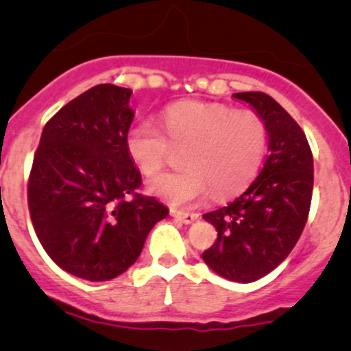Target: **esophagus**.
<instances>
[{
    "instance_id": "esophagus-1",
    "label": "esophagus",
    "mask_w": 351,
    "mask_h": 351,
    "mask_svg": "<svg viewBox=\"0 0 351 351\" xmlns=\"http://www.w3.org/2000/svg\"><path fill=\"white\" fill-rule=\"evenodd\" d=\"M171 215L176 219V221L183 222V224H192L193 221H197V214H189V212H180V210H171Z\"/></svg>"
}]
</instances>
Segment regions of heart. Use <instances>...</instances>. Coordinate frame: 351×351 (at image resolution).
I'll return each mask as SVG.
<instances>
[{"label":"heart","instance_id":"heart-1","mask_svg":"<svg viewBox=\"0 0 351 351\" xmlns=\"http://www.w3.org/2000/svg\"><path fill=\"white\" fill-rule=\"evenodd\" d=\"M168 136L151 120H137L125 136L127 153L146 176L158 175L171 158V147H186L182 171L166 173L149 183L154 195L173 205H193L214 193L239 192L256 175L267 151L265 120L253 110L219 104L182 101L161 113Z\"/></svg>","mask_w":351,"mask_h":351}]
</instances>
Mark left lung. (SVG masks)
<instances>
[{
  "mask_svg": "<svg viewBox=\"0 0 351 351\" xmlns=\"http://www.w3.org/2000/svg\"><path fill=\"white\" fill-rule=\"evenodd\" d=\"M232 97L265 120L270 153L246 192L204 214L217 239L202 258L221 277L250 284L275 270L299 241L313 198L314 165L306 134L274 98L261 91Z\"/></svg>",
  "mask_w": 351,
  "mask_h": 351,
  "instance_id": "1",
  "label": "left lung"
}]
</instances>
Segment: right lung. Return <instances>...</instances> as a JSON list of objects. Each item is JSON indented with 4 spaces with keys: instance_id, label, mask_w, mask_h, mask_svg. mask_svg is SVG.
Returning a JSON list of instances; mask_svg holds the SVG:
<instances>
[{
    "instance_id": "right-lung-1",
    "label": "right lung",
    "mask_w": 351,
    "mask_h": 351,
    "mask_svg": "<svg viewBox=\"0 0 351 351\" xmlns=\"http://www.w3.org/2000/svg\"><path fill=\"white\" fill-rule=\"evenodd\" d=\"M132 91L97 84L47 123L28 178L35 234L58 267L105 282L136 263L168 208L137 193L141 173L127 153Z\"/></svg>"
}]
</instances>
